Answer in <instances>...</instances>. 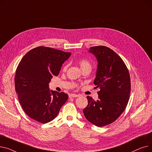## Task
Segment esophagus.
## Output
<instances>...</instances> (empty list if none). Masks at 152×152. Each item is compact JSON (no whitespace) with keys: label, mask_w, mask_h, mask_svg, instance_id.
I'll list each match as a JSON object with an SVG mask.
<instances>
[{"label":"esophagus","mask_w":152,"mask_h":152,"mask_svg":"<svg viewBox=\"0 0 152 152\" xmlns=\"http://www.w3.org/2000/svg\"><path fill=\"white\" fill-rule=\"evenodd\" d=\"M79 97V95L75 94H70L69 95V98H74V97Z\"/></svg>","instance_id":"esophagus-1"}]
</instances>
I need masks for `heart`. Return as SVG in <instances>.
I'll return each mask as SVG.
<instances>
[{"label": "heart", "mask_w": 152, "mask_h": 152, "mask_svg": "<svg viewBox=\"0 0 152 152\" xmlns=\"http://www.w3.org/2000/svg\"><path fill=\"white\" fill-rule=\"evenodd\" d=\"M78 63L79 64V65H80L81 68L82 70H84V69H85L86 68H90V69H91V68H92V65H91V62L89 60H87L86 59H84V58L79 59V61H78ZM67 67H68V65H65V66L63 67V69L64 71L66 70L67 69Z\"/></svg>", "instance_id": "obj_1"}]
</instances>
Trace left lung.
<instances>
[{
  "label": "left lung",
  "instance_id": "left-lung-1",
  "mask_svg": "<svg viewBox=\"0 0 152 152\" xmlns=\"http://www.w3.org/2000/svg\"><path fill=\"white\" fill-rule=\"evenodd\" d=\"M98 61L94 83L99 88V99L87 96L88 105L84 110L86 118L103 127L115 121L124 111L129 99L131 79L128 69L119 56L106 46L90 48Z\"/></svg>",
  "mask_w": 152,
  "mask_h": 152
}]
</instances>
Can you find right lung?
Here are the masks:
<instances>
[{
    "instance_id": "add662e5",
    "label": "right lung",
    "mask_w": 152,
    "mask_h": 152,
    "mask_svg": "<svg viewBox=\"0 0 152 152\" xmlns=\"http://www.w3.org/2000/svg\"><path fill=\"white\" fill-rule=\"evenodd\" d=\"M70 52L40 46L22 58L16 70L15 91L23 111L31 118L45 124L58 114L68 99L65 92L50 91L53 76H58Z\"/></svg>"
}]
</instances>
